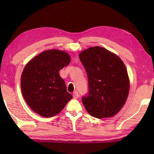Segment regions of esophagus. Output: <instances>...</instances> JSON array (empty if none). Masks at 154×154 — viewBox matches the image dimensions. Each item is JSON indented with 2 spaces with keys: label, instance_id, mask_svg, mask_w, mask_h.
Returning a JSON list of instances; mask_svg holds the SVG:
<instances>
[{
  "label": "esophagus",
  "instance_id": "esophagus-1",
  "mask_svg": "<svg viewBox=\"0 0 154 154\" xmlns=\"http://www.w3.org/2000/svg\"><path fill=\"white\" fill-rule=\"evenodd\" d=\"M73 97L75 99H77L79 98V93H78L77 91H74L73 93Z\"/></svg>",
  "mask_w": 154,
  "mask_h": 154
}]
</instances>
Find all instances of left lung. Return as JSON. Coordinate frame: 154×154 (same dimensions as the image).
Instances as JSON below:
<instances>
[{"label":"left lung","mask_w":154,"mask_h":154,"mask_svg":"<svg viewBox=\"0 0 154 154\" xmlns=\"http://www.w3.org/2000/svg\"><path fill=\"white\" fill-rule=\"evenodd\" d=\"M79 57L89 81V94L82 100L87 112L99 119L116 115L125 104L130 91L124 62L116 54L100 46L87 48Z\"/></svg>","instance_id":"obj_1"}]
</instances>
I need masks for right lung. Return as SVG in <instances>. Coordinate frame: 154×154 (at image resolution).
<instances>
[{
  "label": "right lung",
  "instance_id": "1",
  "mask_svg": "<svg viewBox=\"0 0 154 154\" xmlns=\"http://www.w3.org/2000/svg\"><path fill=\"white\" fill-rule=\"evenodd\" d=\"M70 61L67 52L51 49L41 52L25 65L20 79L22 93L28 105L39 115H57L73 98L59 73Z\"/></svg>",
  "mask_w": 154,
  "mask_h": 154
}]
</instances>
